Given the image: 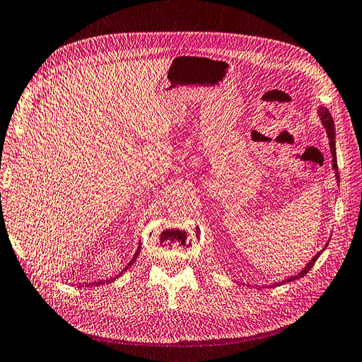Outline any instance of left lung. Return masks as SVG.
I'll return each mask as SVG.
<instances>
[{
	"mask_svg": "<svg viewBox=\"0 0 362 362\" xmlns=\"http://www.w3.org/2000/svg\"><path fill=\"white\" fill-rule=\"evenodd\" d=\"M318 118L320 121H322V126L325 127L326 130V135H327V139H329V147H330V156H332V168L335 171V180H337V185H339V174H338V165H337V148H335V124H334V119L332 117H330V113L326 107H318ZM329 241V240H327ZM329 243L325 244V247L320 252H317V255H314L311 257V261H309L300 272H298L297 274L294 276H290L284 279V281H277V282H272L268 286H276V285H282V284H286V282H291V281H296V279L298 277H303L309 270H311L313 265L315 264V261L320 257V255H322L325 252V249L327 247ZM241 284V282H238Z\"/></svg>",
	"mask_w": 362,
	"mask_h": 362,
	"instance_id": "8db88e82",
	"label": "left lung"
}]
</instances>
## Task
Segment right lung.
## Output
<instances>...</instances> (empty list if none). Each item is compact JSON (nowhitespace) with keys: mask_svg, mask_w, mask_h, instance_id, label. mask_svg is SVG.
Returning <instances> with one entry per match:
<instances>
[{"mask_svg":"<svg viewBox=\"0 0 362 362\" xmlns=\"http://www.w3.org/2000/svg\"><path fill=\"white\" fill-rule=\"evenodd\" d=\"M139 252H141V243L138 244V247H136V252H135V255H133V257L132 259L129 261V264L122 268V270L117 274V276H113V277H109V279H105V281H94V282H89V284H83V286H98V285H105V284H109V282H113L115 281V279H118L124 272H127V268H130L132 265H133V262H135L136 259H138V256H139Z\"/></svg>","mask_w":362,"mask_h":362,"instance_id":"right-lung-1","label":"right lung"}]
</instances>
